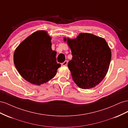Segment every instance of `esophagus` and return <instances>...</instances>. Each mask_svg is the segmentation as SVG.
Masks as SVG:
<instances>
[{
  "label": "esophagus",
  "instance_id": "esophagus-1",
  "mask_svg": "<svg viewBox=\"0 0 128 128\" xmlns=\"http://www.w3.org/2000/svg\"><path fill=\"white\" fill-rule=\"evenodd\" d=\"M68 62L67 60H65L63 62V63H62V65H63V66H65V65H66L68 64Z\"/></svg>",
  "mask_w": 128,
  "mask_h": 128
}]
</instances>
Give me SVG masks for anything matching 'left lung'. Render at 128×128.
I'll use <instances>...</instances> for the list:
<instances>
[{"label":"left lung","mask_w":128,"mask_h":128,"mask_svg":"<svg viewBox=\"0 0 128 128\" xmlns=\"http://www.w3.org/2000/svg\"><path fill=\"white\" fill-rule=\"evenodd\" d=\"M72 59L68 63L72 77L79 87L90 89L98 85L106 75L112 53L106 40L93 34L80 33L66 40Z\"/></svg>","instance_id":"obj_1"}]
</instances>
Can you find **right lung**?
<instances>
[{"label": "right lung", "mask_w": 128, "mask_h": 128, "mask_svg": "<svg viewBox=\"0 0 128 128\" xmlns=\"http://www.w3.org/2000/svg\"><path fill=\"white\" fill-rule=\"evenodd\" d=\"M56 52L52 49L51 38L40 30L26 38L16 49L14 62L20 74L27 82L40 85L56 74L61 65L57 63Z\"/></svg>", "instance_id": "1"}]
</instances>
